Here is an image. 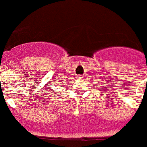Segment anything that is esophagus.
Segmentation results:
<instances>
[{
    "label": "esophagus",
    "mask_w": 147,
    "mask_h": 147,
    "mask_svg": "<svg viewBox=\"0 0 147 147\" xmlns=\"http://www.w3.org/2000/svg\"><path fill=\"white\" fill-rule=\"evenodd\" d=\"M78 78H81V77H80V76H79V77H78Z\"/></svg>",
    "instance_id": "1"
}]
</instances>
